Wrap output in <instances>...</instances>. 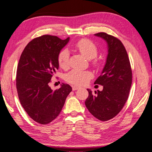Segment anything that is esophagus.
<instances>
[{
	"label": "esophagus",
	"mask_w": 152,
	"mask_h": 152,
	"mask_svg": "<svg viewBox=\"0 0 152 152\" xmlns=\"http://www.w3.org/2000/svg\"><path fill=\"white\" fill-rule=\"evenodd\" d=\"M80 86H72V90L73 91L78 90V89H80Z\"/></svg>",
	"instance_id": "1"
}]
</instances>
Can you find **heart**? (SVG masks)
I'll list each match as a JSON object with an SVG mask.
<instances>
[{
	"instance_id": "obj_1",
	"label": "heart",
	"mask_w": 152,
	"mask_h": 152,
	"mask_svg": "<svg viewBox=\"0 0 152 152\" xmlns=\"http://www.w3.org/2000/svg\"><path fill=\"white\" fill-rule=\"evenodd\" d=\"M74 47L88 60L92 59L91 64L94 66L99 67L100 66L99 60L96 58L98 52L97 48L91 41L88 39H82L74 45ZM57 62L61 68L67 69L69 66V53L67 50H61L57 56ZM92 76L93 74L90 71L74 70L67 74L65 80L70 84L82 86L86 84Z\"/></svg>"
}]
</instances>
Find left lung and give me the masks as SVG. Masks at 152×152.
Segmentation results:
<instances>
[{"label": "left lung", "mask_w": 152, "mask_h": 152, "mask_svg": "<svg viewBox=\"0 0 152 152\" xmlns=\"http://www.w3.org/2000/svg\"><path fill=\"white\" fill-rule=\"evenodd\" d=\"M108 44V55L102 73L94 84L103 86L95 94L88 90L85 104L90 113L102 121L114 118L123 108L132 84V69L129 56L123 43L105 32L95 34Z\"/></svg>", "instance_id": "8db88e82"}]
</instances>
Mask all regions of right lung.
Segmentation results:
<instances>
[{"label": "right lung", "mask_w": 152, "mask_h": 152, "mask_svg": "<svg viewBox=\"0 0 152 152\" xmlns=\"http://www.w3.org/2000/svg\"><path fill=\"white\" fill-rule=\"evenodd\" d=\"M69 37L43 35L23 49L18 64L16 89L21 105L34 121L47 124L58 117L72 88L62 84L53 91L49 83L58 68L57 56Z\"/></svg>", "instance_id": "right-lung-1"}]
</instances>
